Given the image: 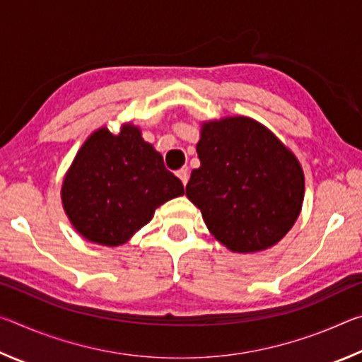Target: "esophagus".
<instances>
[{"mask_svg":"<svg viewBox=\"0 0 362 362\" xmlns=\"http://www.w3.org/2000/svg\"><path fill=\"white\" fill-rule=\"evenodd\" d=\"M177 177H179L183 185H187V182H188V169L183 168L180 170H177Z\"/></svg>","mask_w":362,"mask_h":362,"instance_id":"1","label":"esophagus"}]
</instances>
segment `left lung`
Wrapping results in <instances>:
<instances>
[{
  "label": "left lung",
  "mask_w": 362,
  "mask_h": 362,
  "mask_svg": "<svg viewBox=\"0 0 362 362\" xmlns=\"http://www.w3.org/2000/svg\"><path fill=\"white\" fill-rule=\"evenodd\" d=\"M187 196L207 228L233 252L265 250L283 240L302 209L297 158L259 122L235 116L206 122Z\"/></svg>",
  "instance_id": "left-lung-1"
}]
</instances>
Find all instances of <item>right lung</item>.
<instances>
[{
	"instance_id": "add662e5",
	"label": "right lung",
	"mask_w": 362,
	"mask_h": 362,
	"mask_svg": "<svg viewBox=\"0 0 362 362\" xmlns=\"http://www.w3.org/2000/svg\"><path fill=\"white\" fill-rule=\"evenodd\" d=\"M183 194L163 156L127 124L86 140L62 187L66 216L86 240L119 246L153 217L158 206Z\"/></svg>"
}]
</instances>
